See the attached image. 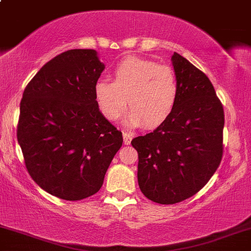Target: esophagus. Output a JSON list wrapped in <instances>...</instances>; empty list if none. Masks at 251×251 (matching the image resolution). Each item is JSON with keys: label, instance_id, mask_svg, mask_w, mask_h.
<instances>
[{"label": "esophagus", "instance_id": "obj_1", "mask_svg": "<svg viewBox=\"0 0 251 251\" xmlns=\"http://www.w3.org/2000/svg\"><path fill=\"white\" fill-rule=\"evenodd\" d=\"M123 137H124V144H125V145H128V144H131L132 134L129 133V132H124Z\"/></svg>", "mask_w": 251, "mask_h": 251}]
</instances>
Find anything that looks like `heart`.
<instances>
[{
	"label": "heart",
	"mask_w": 251,
	"mask_h": 251,
	"mask_svg": "<svg viewBox=\"0 0 251 251\" xmlns=\"http://www.w3.org/2000/svg\"><path fill=\"white\" fill-rule=\"evenodd\" d=\"M112 77L113 81L99 79L94 85L98 107L109 122L120 119L127 102L126 124L132 127H158L174 113L179 83L170 66L128 56L114 67Z\"/></svg>",
	"instance_id": "b5f03b06"
}]
</instances>
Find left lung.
<instances>
[{
    "instance_id": "1",
    "label": "left lung",
    "mask_w": 251,
    "mask_h": 251,
    "mask_svg": "<svg viewBox=\"0 0 251 251\" xmlns=\"http://www.w3.org/2000/svg\"><path fill=\"white\" fill-rule=\"evenodd\" d=\"M179 96L171 117L132 140L138 152V184L145 197L175 204L197 194L220 166L224 111L214 86L185 57H171Z\"/></svg>"
}]
</instances>
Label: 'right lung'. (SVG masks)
Wrapping results in <instances>:
<instances>
[{"label":"right lung","mask_w":251,"mask_h":251,"mask_svg":"<svg viewBox=\"0 0 251 251\" xmlns=\"http://www.w3.org/2000/svg\"><path fill=\"white\" fill-rule=\"evenodd\" d=\"M103 70L94 50H71L46 63L25 88L16 133L25 168L61 200L97 194L123 145V133L94 97Z\"/></svg>","instance_id":"1"}]
</instances>
